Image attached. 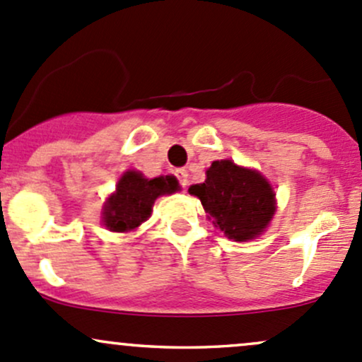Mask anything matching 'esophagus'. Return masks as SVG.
Masks as SVG:
<instances>
[{"instance_id":"obj_1","label":"esophagus","mask_w":362,"mask_h":362,"mask_svg":"<svg viewBox=\"0 0 362 362\" xmlns=\"http://www.w3.org/2000/svg\"><path fill=\"white\" fill-rule=\"evenodd\" d=\"M175 177L178 178V182H180L182 187H187L189 184V172L185 168H178L175 170Z\"/></svg>"}]
</instances>
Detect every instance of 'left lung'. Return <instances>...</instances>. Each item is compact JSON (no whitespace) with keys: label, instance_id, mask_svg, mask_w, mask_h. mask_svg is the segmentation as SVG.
<instances>
[{"label":"left lung","instance_id":"left-lung-1","mask_svg":"<svg viewBox=\"0 0 362 362\" xmlns=\"http://www.w3.org/2000/svg\"><path fill=\"white\" fill-rule=\"evenodd\" d=\"M214 228L235 242L259 237L276 211L275 192L259 172L232 160L213 161L202 184L190 185Z\"/></svg>","mask_w":362,"mask_h":362}]
</instances>
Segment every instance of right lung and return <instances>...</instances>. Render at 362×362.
I'll return each instance as SVG.
<instances>
[{
	"label": "right lung",
	"instance_id": "1",
	"mask_svg": "<svg viewBox=\"0 0 362 362\" xmlns=\"http://www.w3.org/2000/svg\"><path fill=\"white\" fill-rule=\"evenodd\" d=\"M175 190H178V182L172 175L146 178L141 172L129 170L122 175L117 190L105 202L103 223L111 232H132L151 216L158 197Z\"/></svg>",
	"mask_w": 362,
	"mask_h": 362
}]
</instances>
